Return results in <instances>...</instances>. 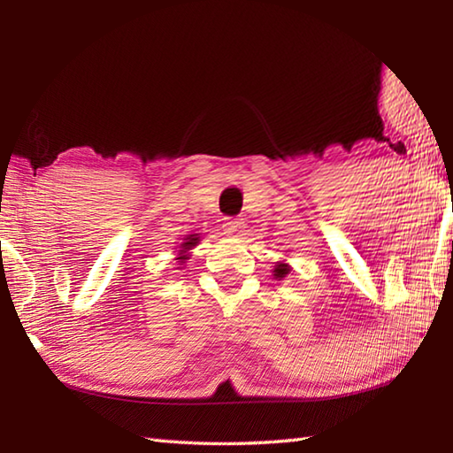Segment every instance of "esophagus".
Listing matches in <instances>:
<instances>
[{"mask_svg":"<svg viewBox=\"0 0 453 453\" xmlns=\"http://www.w3.org/2000/svg\"><path fill=\"white\" fill-rule=\"evenodd\" d=\"M221 227H224V234L226 235H239L243 232V227H245V224L242 219H237V218H226V221L224 224H221Z\"/></svg>","mask_w":453,"mask_h":453,"instance_id":"34e87169","label":"esophagus"}]
</instances>
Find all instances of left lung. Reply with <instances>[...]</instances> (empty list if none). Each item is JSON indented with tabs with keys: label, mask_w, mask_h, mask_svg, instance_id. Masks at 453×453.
I'll use <instances>...</instances> for the list:
<instances>
[{
	"label": "left lung",
	"mask_w": 453,
	"mask_h": 453,
	"mask_svg": "<svg viewBox=\"0 0 453 453\" xmlns=\"http://www.w3.org/2000/svg\"><path fill=\"white\" fill-rule=\"evenodd\" d=\"M288 273H290V266H288V265H276V268H274V276L276 278H284Z\"/></svg>",
	"instance_id": "8db88e82"
}]
</instances>
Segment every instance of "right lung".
<instances>
[{"instance_id": "add662e5", "label": "right lung", "mask_w": 453, "mask_h": 453, "mask_svg": "<svg viewBox=\"0 0 453 453\" xmlns=\"http://www.w3.org/2000/svg\"><path fill=\"white\" fill-rule=\"evenodd\" d=\"M198 243V237H195V235H190V237H187V242L185 243H182V251H187V249H190V247H195ZM180 258V261H182V258H187L185 255H182V257H179Z\"/></svg>"}]
</instances>
